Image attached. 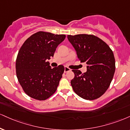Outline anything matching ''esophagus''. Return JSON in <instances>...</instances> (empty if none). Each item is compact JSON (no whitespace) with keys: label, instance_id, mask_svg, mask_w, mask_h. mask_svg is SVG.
<instances>
[{"label":"esophagus","instance_id":"esophagus-1","mask_svg":"<svg viewBox=\"0 0 130 130\" xmlns=\"http://www.w3.org/2000/svg\"><path fill=\"white\" fill-rule=\"evenodd\" d=\"M70 70L69 68H68V67H65V70H64V71H65V73H67V72L68 71H70Z\"/></svg>","mask_w":130,"mask_h":130}]
</instances>
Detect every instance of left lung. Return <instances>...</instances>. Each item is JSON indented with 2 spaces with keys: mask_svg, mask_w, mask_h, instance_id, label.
<instances>
[{
  "mask_svg": "<svg viewBox=\"0 0 130 130\" xmlns=\"http://www.w3.org/2000/svg\"><path fill=\"white\" fill-rule=\"evenodd\" d=\"M76 50L78 59L87 65V70H73L74 77L71 80L73 90L86 100L99 98L110 86L115 71L113 53L105 42L88 34L67 36Z\"/></svg>",
  "mask_w": 130,
  "mask_h": 130,
  "instance_id": "left-lung-1",
  "label": "left lung"
}]
</instances>
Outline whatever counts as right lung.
Here are the masks:
<instances>
[{"mask_svg": "<svg viewBox=\"0 0 130 130\" xmlns=\"http://www.w3.org/2000/svg\"><path fill=\"white\" fill-rule=\"evenodd\" d=\"M63 34L39 31L23 43L15 63L16 74L26 94L44 101L55 93L63 73L64 67L51 68L48 60L65 39Z\"/></svg>", "mask_w": 130, "mask_h": 130, "instance_id": "add662e5", "label": "right lung"}]
</instances>
